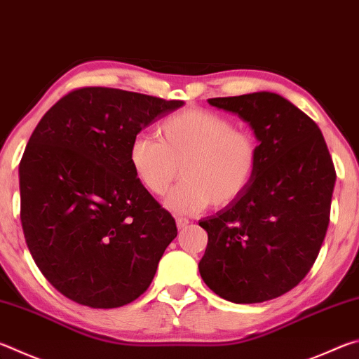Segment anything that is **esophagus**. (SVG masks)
Listing matches in <instances>:
<instances>
[{
  "label": "esophagus",
  "instance_id": "34e87169",
  "mask_svg": "<svg viewBox=\"0 0 359 359\" xmlns=\"http://www.w3.org/2000/svg\"><path fill=\"white\" fill-rule=\"evenodd\" d=\"M175 223H177L179 229H184V228L188 226V224H190V220H188V218H185V217H177V218H175Z\"/></svg>",
  "mask_w": 359,
  "mask_h": 359
}]
</instances>
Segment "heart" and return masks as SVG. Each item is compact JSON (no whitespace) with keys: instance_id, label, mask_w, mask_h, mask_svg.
Masks as SVG:
<instances>
[{"instance_id":"obj_1","label":"heart","mask_w":359,"mask_h":359,"mask_svg":"<svg viewBox=\"0 0 359 359\" xmlns=\"http://www.w3.org/2000/svg\"><path fill=\"white\" fill-rule=\"evenodd\" d=\"M161 139L142 133L133 139L130 163L139 182L163 196L179 175L166 205L180 214L214 204L224 208L247 191L259 163V142L252 133L236 130L226 115L187 109L160 125Z\"/></svg>"}]
</instances>
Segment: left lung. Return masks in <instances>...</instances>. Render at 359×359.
Listing matches in <instances>:
<instances>
[{
	"instance_id": "left-lung-1",
	"label": "left lung",
	"mask_w": 359,
	"mask_h": 359,
	"mask_svg": "<svg viewBox=\"0 0 359 359\" xmlns=\"http://www.w3.org/2000/svg\"><path fill=\"white\" fill-rule=\"evenodd\" d=\"M208 101L252 126L259 163L239 199L199 222L209 238L199 274L226 301L274 299L294 288L318 257L336 184L332 158L317 123L280 95Z\"/></svg>"
}]
</instances>
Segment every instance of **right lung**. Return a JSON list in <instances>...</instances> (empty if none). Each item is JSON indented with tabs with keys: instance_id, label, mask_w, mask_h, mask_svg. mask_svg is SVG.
<instances>
[{
	"instance_id": "1",
	"label": "right lung",
	"mask_w": 359,
	"mask_h": 359,
	"mask_svg": "<svg viewBox=\"0 0 359 359\" xmlns=\"http://www.w3.org/2000/svg\"><path fill=\"white\" fill-rule=\"evenodd\" d=\"M182 106L85 87L34 128L19 166L22 228L42 276L71 301L121 307L154 280L177 226L136 177L130 147L142 128Z\"/></svg>"
}]
</instances>
